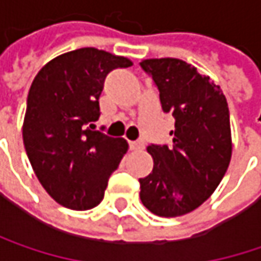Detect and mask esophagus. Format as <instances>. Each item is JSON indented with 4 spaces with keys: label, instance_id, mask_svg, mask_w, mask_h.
Masks as SVG:
<instances>
[{
    "label": "esophagus",
    "instance_id": "esophagus-1",
    "mask_svg": "<svg viewBox=\"0 0 261 261\" xmlns=\"http://www.w3.org/2000/svg\"><path fill=\"white\" fill-rule=\"evenodd\" d=\"M145 146V143L142 140H136V142H130V149L136 150V149H142Z\"/></svg>",
    "mask_w": 261,
    "mask_h": 261
}]
</instances>
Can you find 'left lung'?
<instances>
[{"label":"left lung","mask_w":261,"mask_h":261,"mask_svg":"<svg viewBox=\"0 0 261 261\" xmlns=\"http://www.w3.org/2000/svg\"><path fill=\"white\" fill-rule=\"evenodd\" d=\"M142 69L160 90L162 111L173 114V143L149 145L153 170L140 178V199L160 217H177L205 202L232 156L227 101L208 76L180 59H147Z\"/></svg>","instance_id":"8db88e82"}]
</instances>
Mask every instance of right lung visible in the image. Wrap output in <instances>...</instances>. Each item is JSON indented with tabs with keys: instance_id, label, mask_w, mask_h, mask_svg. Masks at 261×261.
Segmentation results:
<instances>
[{
	"instance_id": "right-lung-1",
	"label": "right lung",
	"mask_w": 261,
	"mask_h": 261,
	"mask_svg": "<svg viewBox=\"0 0 261 261\" xmlns=\"http://www.w3.org/2000/svg\"><path fill=\"white\" fill-rule=\"evenodd\" d=\"M131 65L127 57L87 47L57 56L32 81L23 145L39 183L63 207L83 211L99 205L128 149L124 139L86 125L99 119L106 75Z\"/></svg>"
}]
</instances>
